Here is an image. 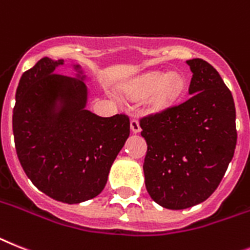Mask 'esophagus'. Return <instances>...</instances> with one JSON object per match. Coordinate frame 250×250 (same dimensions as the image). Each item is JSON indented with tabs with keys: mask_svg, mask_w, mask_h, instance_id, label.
Masks as SVG:
<instances>
[{
	"mask_svg": "<svg viewBox=\"0 0 250 250\" xmlns=\"http://www.w3.org/2000/svg\"><path fill=\"white\" fill-rule=\"evenodd\" d=\"M131 131L133 133H140L141 132V125H140V122L137 119H132L131 121Z\"/></svg>",
	"mask_w": 250,
	"mask_h": 250,
	"instance_id": "1",
	"label": "esophagus"
}]
</instances>
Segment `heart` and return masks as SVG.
<instances>
[{
	"instance_id": "b5f03b06",
	"label": "heart",
	"mask_w": 250,
	"mask_h": 250,
	"mask_svg": "<svg viewBox=\"0 0 250 250\" xmlns=\"http://www.w3.org/2000/svg\"><path fill=\"white\" fill-rule=\"evenodd\" d=\"M184 89L186 80L178 73L169 76L167 72H152L138 80L132 91L141 95L155 93L152 96V104L157 108H164L177 102Z\"/></svg>"
}]
</instances>
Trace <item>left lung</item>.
I'll use <instances>...</instances> for the list:
<instances>
[{
	"instance_id": "left-lung-1",
	"label": "left lung",
	"mask_w": 250,
	"mask_h": 250,
	"mask_svg": "<svg viewBox=\"0 0 250 250\" xmlns=\"http://www.w3.org/2000/svg\"><path fill=\"white\" fill-rule=\"evenodd\" d=\"M187 63L193 72L189 98L140 119L147 142L146 189L170 209L198 205L215 192L238 137L235 104L219 72L201 58Z\"/></svg>"
}]
</instances>
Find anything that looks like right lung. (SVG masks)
Segmentation results:
<instances>
[{
	"instance_id": "add662e5",
	"label": "right lung",
	"mask_w": 250,
	"mask_h": 250,
	"mask_svg": "<svg viewBox=\"0 0 250 250\" xmlns=\"http://www.w3.org/2000/svg\"><path fill=\"white\" fill-rule=\"evenodd\" d=\"M60 64L63 61L45 57L22 73L12 131L19 161L33 184L72 205L104 189L129 136V118L125 113L103 118L86 110L85 83L53 73Z\"/></svg>"
}]
</instances>
